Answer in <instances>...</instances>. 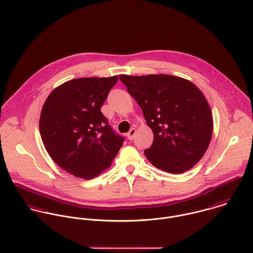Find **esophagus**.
I'll return each mask as SVG.
<instances>
[{
  "instance_id": "esophagus-1",
  "label": "esophagus",
  "mask_w": 253,
  "mask_h": 253,
  "mask_svg": "<svg viewBox=\"0 0 253 253\" xmlns=\"http://www.w3.org/2000/svg\"><path fill=\"white\" fill-rule=\"evenodd\" d=\"M134 134H135V128H131V129L127 132L126 136H127V138H128L129 140H132V139L134 138Z\"/></svg>"
}]
</instances>
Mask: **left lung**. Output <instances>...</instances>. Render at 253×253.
Listing matches in <instances>:
<instances>
[{
    "instance_id": "1",
    "label": "left lung",
    "mask_w": 253,
    "mask_h": 253,
    "mask_svg": "<svg viewBox=\"0 0 253 253\" xmlns=\"http://www.w3.org/2000/svg\"><path fill=\"white\" fill-rule=\"evenodd\" d=\"M143 112L154 139L144 151L156 168L181 173L205 154L213 133L207 99L191 82L169 75L120 76Z\"/></svg>"
}]
</instances>
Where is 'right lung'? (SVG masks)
Here are the masks:
<instances>
[{
	"label": "right lung",
	"mask_w": 253,
	"mask_h": 253,
	"mask_svg": "<svg viewBox=\"0 0 253 253\" xmlns=\"http://www.w3.org/2000/svg\"><path fill=\"white\" fill-rule=\"evenodd\" d=\"M118 77L82 78L56 87L41 110L39 130L53 161L91 179L109 168L123 145L101 113Z\"/></svg>",
	"instance_id": "add662e5"
}]
</instances>
